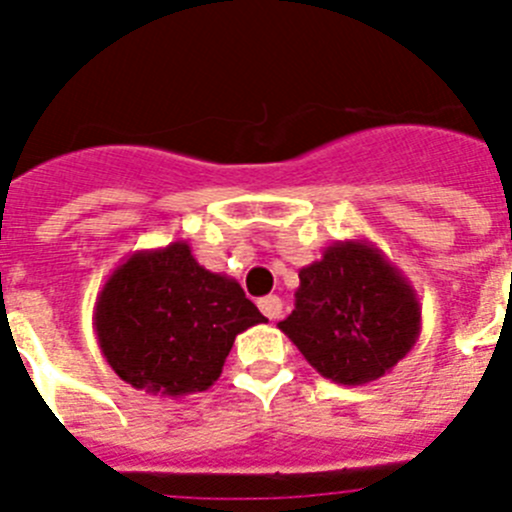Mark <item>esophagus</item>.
Returning <instances> with one entry per match:
<instances>
[{
    "instance_id": "1",
    "label": "esophagus",
    "mask_w": 512,
    "mask_h": 512,
    "mask_svg": "<svg viewBox=\"0 0 512 512\" xmlns=\"http://www.w3.org/2000/svg\"><path fill=\"white\" fill-rule=\"evenodd\" d=\"M259 310L264 312L266 318L277 320L282 315V300L277 295H269V297H261L259 300Z\"/></svg>"
}]
</instances>
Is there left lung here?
Returning a JSON list of instances; mask_svg holds the SVG:
<instances>
[{"instance_id": "8db88e82", "label": "left lung", "mask_w": 512, "mask_h": 512, "mask_svg": "<svg viewBox=\"0 0 512 512\" xmlns=\"http://www.w3.org/2000/svg\"><path fill=\"white\" fill-rule=\"evenodd\" d=\"M279 330L320 377L356 387L410 354L420 336V300L374 243L351 238L302 266L295 310Z\"/></svg>"}]
</instances>
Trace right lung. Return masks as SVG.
Returning <instances> with one entry per match:
<instances>
[{
	"mask_svg": "<svg viewBox=\"0 0 512 512\" xmlns=\"http://www.w3.org/2000/svg\"><path fill=\"white\" fill-rule=\"evenodd\" d=\"M264 320L233 277L197 264L187 241L135 251L94 302V330L112 372L161 397L212 387L235 336Z\"/></svg>",
	"mask_w": 512,
	"mask_h": 512,
	"instance_id": "add662e5",
	"label": "right lung"
}]
</instances>
